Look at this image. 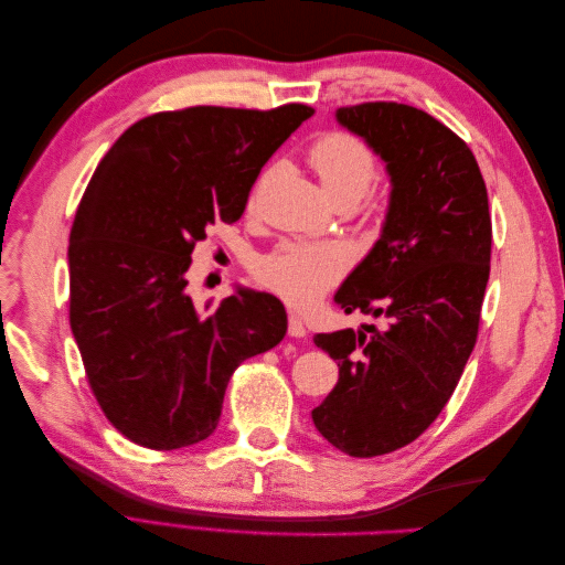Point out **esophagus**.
Returning <instances> with one entry per match:
<instances>
[{
	"mask_svg": "<svg viewBox=\"0 0 565 565\" xmlns=\"http://www.w3.org/2000/svg\"><path fill=\"white\" fill-rule=\"evenodd\" d=\"M287 332H289V337H295V339H303L306 337V328H303V322H301V318L297 313H289Z\"/></svg>",
	"mask_w": 565,
	"mask_h": 565,
	"instance_id": "34e87169",
	"label": "esophagus"
}]
</instances>
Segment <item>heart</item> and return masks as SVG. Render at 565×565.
I'll return each mask as SVG.
<instances>
[{"mask_svg": "<svg viewBox=\"0 0 565 565\" xmlns=\"http://www.w3.org/2000/svg\"><path fill=\"white\" fill-rule=\"evenodd\" d=\"M309 164L332 202H358L377 177L374 152L351 134L330 131L309 150ZM351 256L339 245H285L259 264V278L295 303L313 301L341 273Z\"/></svg>", "mask_w": 565, "mask_h": 565, "instance_id": "1", "label": "heart"}]
</instances>
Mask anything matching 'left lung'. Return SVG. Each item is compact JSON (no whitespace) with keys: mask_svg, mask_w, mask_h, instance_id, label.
<instances>
[{"mask_svg":"<svg viewBox=\"0 0 565 565\" xmlns=\"http://www.w3.org/2000/svg\"><path fill=\"white\" fill-rule=\"evenodd\" d=\"M337 122L377 152L391 181L380 241L341 282L334 303L382 328L316 334L339 382L316 429L351 457H377L419 438L465 372L490 276L488 191L469 146L405 104L339 108Z\"/></svg>","mask_w":565,"mask_h":565,"instance_id":"left-lung-1","label":"left lung"}]
</instances>
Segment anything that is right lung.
<instances>
[{
    "label": "right lung",
    "mask_w": 565,
    "mask_h": 565,
    "mask_svg": "<svg viewBox=\"0 0 565 565\" xmlns=\"http://www.w3.org/2000/svg\"><path fill=\"white\" fill-rule=\"evenodd\" d=\"M311 115L303 104L156 113L98 162L67 247L71 328L100 409L136 446L210 438L235 367L282 341L280 299L237 287L200 309L185 270L210 226L243 216L262 167Z\"/></svg>",
    "instance_id": "1"
}]
</instances>
